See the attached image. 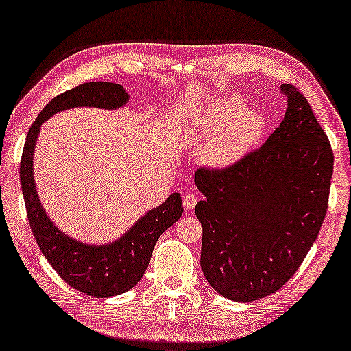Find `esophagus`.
<instances>
[{
  "label": "esophagus",
  "instance_id": "34e87169",
  "mask_svg": "<svg viewBox=\"0 0 351 351\" xmlns=\"http://www.w3.org/2000/svg\"><path fill=\"white\" fill-rule=\"evenodd\" d=\"M196 204H197V196L195 195V193H189V195L184 197V208L187 211L195 210Z\"/></svg>",
  "mask_w": 351,
  "mask_h": 351
}]
</instances>
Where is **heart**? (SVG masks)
Listing matches in <instances>:
<instances>
[{
  "label": "heart",
  "mask_w": 351,
  "mask_h": 351,
  "mask_svg": "<svg viewBox=\"0 0 351 351\" xmlns=\"http://www.w3.org/2000/svg\"><path fill=\"white\" fill-rule=\"evenodd\" d=\"M264 119L256 111L245 110L238 99L217 102L202 122L195 137L210 141L204 160L214 167L228 166L240 158L263 137Z\"/></svg>",
  "instance_id": "heart-1"
}]
</instances>
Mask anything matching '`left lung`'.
Returning <instances> with one entry per match:
<instances>
[{"label": "left lung", "instance_id": "1", "mask_svg": "<svg viewBox=\"0 0 351 351\" xmlns=\"http://www.w3.org/2000/svg\"><path fill=\"white\" fill-rule=\"evenodd\" d=\"M288 107L265 143L223 169L195 175L205 196L200 267L219 294L253 302L280 289L306 258L329 205L330 141L308 99L282 84Z\"/></svg>", "mask_w": 351, "mask_h": 351}]
</instances>
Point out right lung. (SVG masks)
Returning a JSON list of instances; mask_svg holds the SVG:
<instances>
[{
  "instance_id": "right-lung-1",
  "label": "right lung",
  "mask_w": 351,
  "mask_h": 351,
  "mask_svg": "<svg viewBox=\"0 0 351 351\" xmlns=\"http://www.w3.org/2000/svg\"><path fill=\"white\" fill-rule=\"evenodd\" d=\"M128 99L121 84L104 81L80 84L56 96L28 130L19 166L27 217L43 256L66 283L93 297L119 295L137 285L160 235L184 213L181 196L178 193L170 195L166 202L143 215L121 240L106 245L80 243L58 230L42 208L34 185L33 154L40 125L52 114L73 107L114 110L123 107Z\"/></svg>"
}]
</instances>
